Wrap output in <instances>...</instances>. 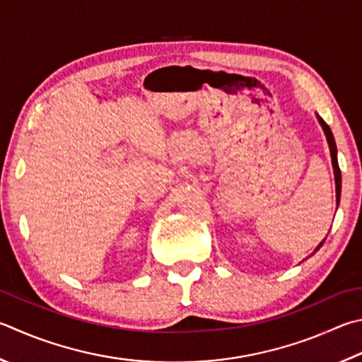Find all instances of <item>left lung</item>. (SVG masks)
Listing matches in <instances>:
<instances>
[{"label":"left lung","mask_w":362,"mask_h":362,"mask_svg":"<svg viewBox=\"0 0 362 362\" xmlns=\"http://www.w3.org/2000/svg\"><path fill=\"white\" fill-rule=\"evenodd\" d=\"M318 118V123L321 124V128L325 131V136H326V141H327V146H329V152H331V160H332V169H334V179H336V198H337V206H339V201H340V192H341V174H340V168H339V163H337V146H336V141H334V136H332V131L331 128L327 127V123L317 114ZM326 240V239H325ZM323 242H320V245L315 248L313 253H317L320 247L325 244ZM312 253V255H313Z\"/></svg>","instance_id":"1"}]
</instances>
